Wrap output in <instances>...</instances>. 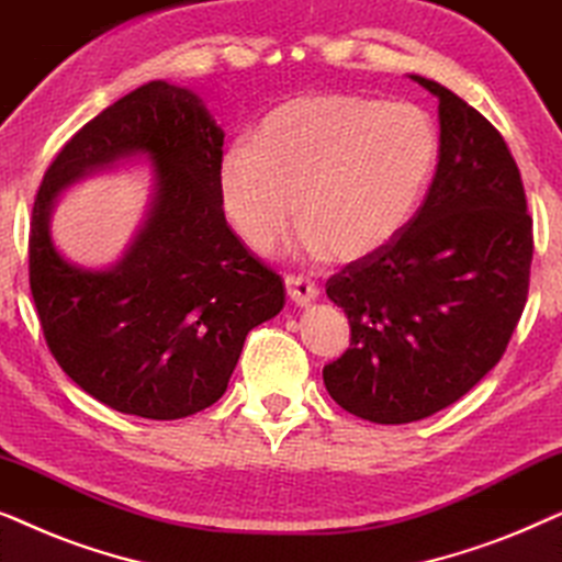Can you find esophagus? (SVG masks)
I'll return each mask as SVG.
<instances>
[{
    "instance_id": "1",
    "label": "esophagus",
    "mask_w": 562,
    "mask_h": 562,
    "mask_svg": "<svg viewBox=\"0 0 562 562\" xmlns=\"http://www.w3.org/2000/svg\"><path fill=\"white\" fill-rule=\"evenodd\" d=\"M286 291H289L291 302L299 306H306L319 296L317 283H314L312 279H306V276H296V273L286 276Z\"/></svg>"
}]
</instances>
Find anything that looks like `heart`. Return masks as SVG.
<instances>
[{"mask_svg":"<svg viewBox=\"0 0 562 562\" xmlns=\"http://www.w3.org/2000/svg\"><path fill=\"white\" fill-rule=\"evenodd\" d=\"M435 122L412 102L306 94L268 112L220 160L225 214L252 250L302 227L325 256L360 260L412 220L437 164Z\"/></svg>","mask_w":562,"mask_h":562,"instance_id":"b5f03b06","label":"heart"}]
</instances>
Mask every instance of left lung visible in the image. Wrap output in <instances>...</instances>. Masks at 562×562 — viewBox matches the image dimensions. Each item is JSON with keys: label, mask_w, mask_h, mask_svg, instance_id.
Segmentation results:
<instances>
[{"label": "left lung", "mask_w": 562, "mask_h": 562, "mask_svg": "<svg viewBox=\"0 0 562 562\" xmlns=\"http://www.w3.org/2000/svg\"><path fill=\"white\" fill-rule=\"evenodd\" d=\"M440 160L425 202L389 245L327 281L350 348L322 379L345 412L406 425L456 404L498 360L525 312L532 217L517 160L479 110L442 83Z\"/></svg>", "instance_id": "left-lung-1"}]
</instances>
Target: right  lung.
I'll list each match as a JSON object with an SVG mask.
<instances>
[{"label": "right lung", "mask_w": 562, "mask_h": 562, "mask_svg": "<svg viewBox=\"0 0 562 562\" xmlns=\"http://www.w3.org/2000/svg\"><path fill=\"white\" fill-rule=\"evenodd\" d=\"M225 133L194 91L150 81L87 122L53 158L30 222V291L68 379L114 412L181 419L225 394L252 327L286 304L279 273L225 220ZM143 151L154 160L149 222L110 272L67 263L47 233L68 182Z\"/></svg>", "instance_id": "1"}]
</instances>
